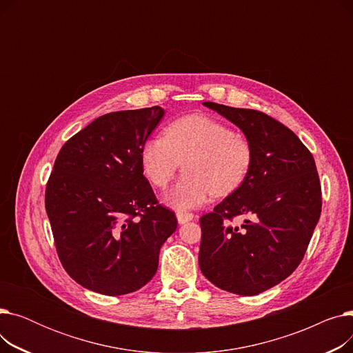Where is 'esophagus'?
<instances>
[{"instance_id": "1", "label": "esophagus", "mask_w": 353, "mask_h": 353, "mask_svg": "<svg viewBox=\"0 0 353 353\" xmlns=\"http://www.w3.org/2000/svg\"><path fill=\"white\" fill-rule=\"evenodd\" d=\"M176 217H177V221L180 225H184V223H188V221L193 220L194 216L192 213H186V212H177Z\"/></svg>"}]
</instances>
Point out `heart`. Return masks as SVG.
Here are the masks:
<instances>
[{
  "instance_id": "obj_1",
  "label": "heart",
  "mask_w": 353,
  "mask_h": 353,
  "mask_svg": "<svg viewBox=\"0 0 353 353\" xmlns=\"http://www.w3.org/2000/svg\"><path fill=\"white\" fill-rule=\"evenodd\" d=\"M183 163L184 174L164 194L179 210L206 203L213 193L226 196L246 179L252 164V145L233 130L208 116H188L167 125L164 137H153L141 148L145 177L165 188Z\"/></svg>"
}]
</instances>
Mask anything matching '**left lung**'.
I'll return each instance as SVG.
<instances>
[{
  "instance_id": "1",
  "label": "left lung",
  "mask_w": 353,
  "mask_h": 353,
  "mask_svg": "<svg viewBox=\"0 0 353 353\" xmlns=\"http://www.w3.org/2000/svg\"><path fill=\"white\" fill-rule=\"evenodd\" d=\"M242 130L252 145L243 183L201 216L199 266L214 286L262 293L299 266L322 210L313 156L292 130L262 111L203 103ZM237 215L240 227L230 225Z\"/></svg>"
}]
</instances>
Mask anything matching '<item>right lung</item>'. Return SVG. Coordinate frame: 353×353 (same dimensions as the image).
I'll list each match as a JSON object with an SVG mask.
<instances>
[{
    "instance_id": "add662e5",
    "label": "right lung",
    "mask_w": 353,
    "mask_h": 353,
    "mask_svg": "<svg viewBox=\"0 0 353 353\" xmlns=\"http://www.w3.org/2000/svg\"><path fill=\"white\" fill-rule=\"evenodd\" d=\"M164 114L159 105L104 114L55 159L47 216L65 272L88 290L120 296L143 288L177 229L141 165V148Z\"/></svg>"
}]
</instances>
